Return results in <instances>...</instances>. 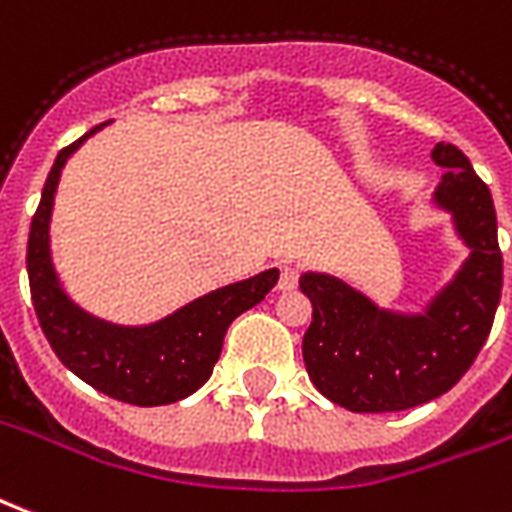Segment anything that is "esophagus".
<instances>
[{"mask_svg":"<svg viewBox=\"0 0 512 512\" xmlns=\"http://www.w3.org/2000/svg\"><path fill=\"white\" fill-rule=\"evenodd\" d=\"M295 285H298V268L282 266V274H279V290H293Z\"/></svg>","mask_w":512,"mask_h":512,"instance_id":"obj_1","label":"esophagus"}]
</instances>
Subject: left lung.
<instances>
[{
    "label": "left lung",
    "instance_id": "left-lung-1",
    "mask_svg": "<svg viewBox=\"0 0 512 512\" xmlns=\"http://www.w3.org/2000/svg\"><path fill=\"white\" fill-rule=\"evenodd\" d=\"M431 160L445 168L431 206L450 214L469 255L423 312L385 309L339 276H301V293L312 301L306 372L344 410L399 412L448 393L478 358L494 323L502 252L491 192L456 146L437 143Z\"/></svg>",
    "mask_w": 512,
    "mask_h": 512
}]
</instances>
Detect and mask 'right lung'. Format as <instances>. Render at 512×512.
Returning a JSON list of instances; mask_svg holds the SVG:
<instances>
[{
	"instance_id": "obj_1",
	"label": "right lung",
	"mask_w": 512,
	"mask_h": 512,
	"mask_svg": "<svg viewBox=\"0 0 512 512\" xmlns=\"http://www.w3.org/2000/svg\"><path fill=\"white\" fill-rule=\"evenodd\" d=\"M105 124H97L59 151L45 179L26 246L32 304L45 339L75 377L116 401L160 407L187 399L211 377L230 323L271 293L279 268L217 287L149 325H116L81 309L67 295L54 268L51 214L62 168L86 138H92Z\"/></svg>"
}]
</instances>
